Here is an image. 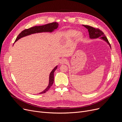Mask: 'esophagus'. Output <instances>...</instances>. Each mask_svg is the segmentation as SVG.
Returning <instances> with one entry per match:
<instances>
[{
    "mask_svg": "<svg viewBox=\"0 0 122 122\" xmlns=\"http://www.w3.org/2000/svg\"><path fill=\"white\" fill-rule=\"evenodd\" d=\"M67 62V60H66L65 58H62L61 59V60L60 61V63L61 65H62V64H66Z\"/></svg>",
    "mask_w": 122,
    "mask_h": 122,
    "instance_id": "1",
    "label": "esophagus"
}]
</instances>
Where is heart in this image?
Listing matches in <instances>:
<instances>
[{
  "mask_svg": "<svg viewBox=\"0 0 122 122\" xmlns=\"http://www.w3.org/2000/svg\"><path fill=\"white\" fill-rule=\"evenodd\" d=\"M68 35L70 37H75L76 35V39L77 41H80L82 38V34L81 33H79L78 31L74 30H70L68 31Z\"/></svg>",
  "mask_w": 122,
  "mask_h": 122,
  "instance_id": "heart-1",
  "label": "heart"
}]
</instances>
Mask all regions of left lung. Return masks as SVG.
Segmentation results:
<instances>
[{"mask_svg":"<svg viewBox=\"0 0 122 122\" xmlns=\"http://www.w3.org/2000/svg\"><path fill=\"white\" fill-rule=\"evenodd\" d=\"M82 26H83L84 27H86L88 30L90 39H95L99 38L100 39L103 40V41H104L105 42H106L108 44L110 47L111 48V46H110V45L107 39V38L105 36V35H104V33H103L102 31L99 30L98 29H96L93 27L90 26L89 25H82Z\"/></svg>","mask_w":122,"mask_h":122,"instance_id":"8db88e82","label":"left lung"}]
</instances>
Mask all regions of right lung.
Wrapping results in <instances>:
<instances>
[{
	"instance_id": "add662e5",
	"label": "right lung",
	"mask_w": 122,
	"mask_h": 122,
	"mask_svg": "<svg viewBox=\"0 0 122 122\" xmlns=\"http://www.w3.org/2000/svg\"><path fill=\"white\" fill-rule=\"evenodd\" d=\"M58 25L59 24L58 23L53 22L44 25L35 26L32 27L28 29H25V30H23L19 35L18 36L15 40V42H17L18 40L22 38L32 34L42 32H52L55 30V29H56L58 28ZM57 66L54 67V68L52 70V71L50 72L49 78L48 86H47V87L43 91L40 93V94L45 93L46 92L49 90L50 87L52 86L54 82V73L55 70L57 69Z\"/></svg>"
}]
</instances>
